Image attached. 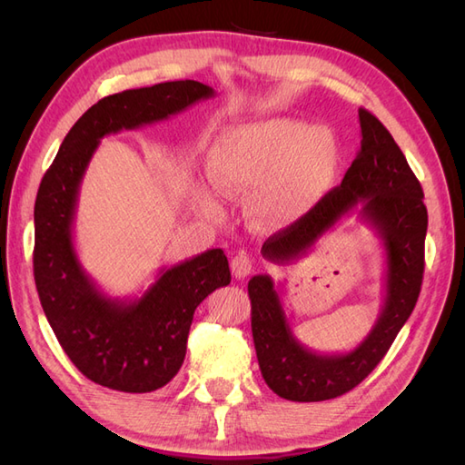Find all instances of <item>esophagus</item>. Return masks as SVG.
Returning a JSON list of instances; mask_svg holds the SVG:
<instances>
[{"mask_svg": "<svg viewBox=\"0 0 465 465\" xmlns=\"http://www.w3.org/2000/svg\"><path fill=\"white\" fill-rule=\"evenodd\" d=\"M231 270L236 279H244L252 272V260L248 258V254H244V252H238V254L231 260Z\"/></svg>", "mask_w": 465, "mask_h": 465, "instance_id": "34e87169", "label": "esophagus"}]
</instances>
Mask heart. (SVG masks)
<instances>
[{
    "instance_id": "1",
    "label": "heart",
    "mask_w": 465,
    "mask_h": 465,
    "mask_svg": "<svg viewBox=\"0 0 465 465\" xmlns=\"http://www.w3.org/2000/svg\"><path fill=\"white\" fill-rule=\"evenodd\" d=\"M340 145L331 132L292 120H267L223 132L207 153L211 186L229 198L254 195L252 213L263 227L302 219L322 202L340 168ZM193 198L209 217L221 205L203 186Z\"/></svg>"
}]
</instances>
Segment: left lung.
<instances>
[{"instance_id": "left-lung-1", "label": "left lung", "mask_w": 465, "mask_h": 465, "mask_svg": "<svg viewBox=\"0 0 465 465\" xmlns=\"http://www.w3.org/2000/svg\"><path fill=\"white\" fill-rule=\"evenodd\" d=\"M361 151L341 186L287 231L267 238L262 256L277 265L301 260L320 238L355 215L384 252L382 304L367 337L345 353H316L297 340L283 302V283L265 275L248 281L260 371L277 396L323 401L353 390L388 353L419 299L425 270L427 207L423 190L382 122L359 110Z\"/></svg>"}]
</instances>
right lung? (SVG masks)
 Masks as SVG:
<instances>
[{
  "label": "right lung",
  "mask_w": 465,
  "mask_h": 465,
  "mask_svg": "<svg viewBox=\"0 0 465 465\" xmlns=\"http://www.w3.org/2000/svg\"><path fill=\"white\" fill-rule=\"evenodd\" d=\"M217 93L200 81H166L110 94L83 114L40 182L35 203V281L65 355L94 384L145 393L163 388L186 357L195 308L231 283L229 260L211 248L163 265L139 294L112 297L75 248L81 182L101 139L168 120Z\"/></svg>",
  "instance_id": "obj_1"
}]
</instances>
